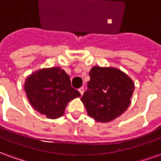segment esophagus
Returning <instances> with one entry per match:
<instances>
[{
  "label": "esophagus",
  "mask_w": 161,
  "mask_h": 161,
  "mask_svg": "<svg viewBox=\"0 0 161 161\" xmlns=\"http://www.w3.org/2000/svg\"><path fill=\"white\" fill-rule=\"evenodd\" d=\"M79 92L81 95L84 93V87H83V86H82V87H80V88H79Z\"/></svg>",
  "instance_id": "1"
}]
</instances>
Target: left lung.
<instances>
[{
  "instance_id": "obj_1",
  "label": "left lung",
  "mask_w": 161,
  "mask_h": 161,
  "mask_svg": "<svg viewBox=\"0 0 161 161\" xmlns=\"http://www.w3.org/2000/svg\"><path fill=\"white\" fill-rule=\"evenodd\" d=\"M89 76L87 90L80 99L87 114L100 123L120 117L131 103L135 90L132 79L112 67H92Z\"/></svg>"
}]
</instances>
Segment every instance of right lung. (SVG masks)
<instances>
[{
  "mask_svg": "<svg viewBox=\"0 0 161 161\" xmlns=\"http://www.w3.org/2000/svg\"><path fill=\"white\" fill-rule=\"evenodd\" d=\"M24 89L34 110L50 119L62 117L68 103L80 96L71 86L69 75L60 67L31 73L25 80Z\"/></svg>",
  "mask_w": 161,
  "mask_h": 161,
  "instance_id": "add662e5",
  "label": "right lung"
}]
</instances>
